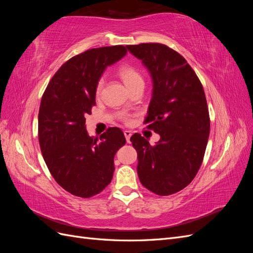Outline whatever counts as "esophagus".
<instances>
[{
  "label": "esophagus",
  "mask_w": 253,
  "mask_h": 253,
  "mask_svg": "<svg viewBox=\"0 0 253 253\" xmlns=\"http://www.w3.org/2000/svg\"><path fill=\"white\" fill-rule=\"evenodd\" d=\"M124 133H125V137H126V142H127V143L131 142V141H129V138H131L132 133L129 132V131H125Z\"/></svg>",
  "instance_id": "34e87169"
}]
</instances>
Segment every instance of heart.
<instances>
[{"mask_svg":"<svg viewBox=\"0 0 253 253\" xmlns=\"http://www.w3.org/2000/svg\"><path fill=\"white\" fill-rule=\"evenodd\" d=\"M118 75L121 78V80L124 81V83L126 84V86L128 88V90L132 89L133 87H135L137 85L143 84V78H142L140 72L132 65H128V64L121 65L118 70ZM102 86H103V79H100L98 81L97 86H96V94L97 95L100 94ZM121 119L124 120L126 124H128L129 122L128 117L126 116V115H124V116L121 117Z\"/></svg>","mask_w":253,"mask_h":253,"instance_id":"heart-1","label":"heart"}]
</instances>
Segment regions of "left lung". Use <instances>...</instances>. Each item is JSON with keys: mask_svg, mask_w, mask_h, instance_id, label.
Instances as JSON below:
<instances>
[{"mask_svg": "<svg viewBox=\"0 0 253 253\" xmlns=\"http://www.w3.org/2000/svg\"><path fill=\"white\" fill-rule=\"evenodd\" d=\"M153 79V94L143 124L160 135L155 145L140 134L131 137L142 186L157 195L186 188L202 166L210 133L204 87L181 55L160 43L127 45Z\"/></svg>", "mask_w": 253, "mask_h": 253, "instance_id": "8db88e82", "label": "left lung"}]
</instances>
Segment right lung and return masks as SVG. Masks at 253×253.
<instances>
[{
	"instance_id": "obj_1",
	"label": "right lung",
	"mask_w": 253,
	"mask_h": 253,
	"mask_svg": "<svg viewBox=\"0 0 253 253\" xmlns=\"http://www.w3.org/2000/svg\"><path fill=\"white\" fill-rule=\"evenodd\" d=\"M126 53L122 45L79 53L59 68L42 96L38 133L44 162L58 185L75 196L88 198L108 187L114 156L126 144L119 127L97 138L85 126L102 73Z\"/></svg>"
}]
</instances>
